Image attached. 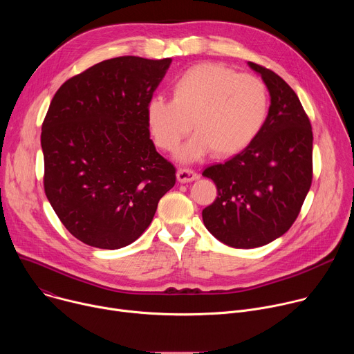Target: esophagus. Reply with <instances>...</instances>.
Masks as SVG:
<instances>
[{"mask_svg":"<svg viewBox=\"0 0 354 354\" xmlns=\"http://www.w3.org/2000/svg\"><path fill=\"white\" fill-rule=\"evenodd\" d=\"M176 179L180 183H187V182H193L196 179H198V174H196L192 169H178L176 172Z\"/></svg>","mask_w":354,"mask_h":354,"instance_id":"esophagus-1","label":"esophagus"}]
</instances>
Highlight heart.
<instances>
[{
	"label": "heart",
	"instance_id": "1",
	"mask_svg": "<svg viewBox=\"0 0 354 354\" xmlns=\"http://www.w3.org/2000/svg\"><path fill=\"white\" fill-rule=\"evenodd\" d=\"M269 109L268 89L252 74L201 63L186 70L174 86V97L157 95L147 105V120L156 144L175 151L193 126L197 131L178 158L194 162L217 149L235 154L261 131Z\"/></svg>",
	"mask_w": 354,
	"mask_h": 354
}]
</instances>
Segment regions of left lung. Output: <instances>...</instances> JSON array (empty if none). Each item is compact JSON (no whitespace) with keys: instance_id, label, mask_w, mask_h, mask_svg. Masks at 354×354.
I'll use <instances>...</instances> for the list:
<instances>
[{"instance_id":"left-lung-1","label":"left lung","mask_w":354,"mask_h":354,"mask_svg":"<svg viewBox=\"0 0 354 354\" xmlns=\"http://www.w3.org/2000/svg\"><path fill=\"white\" fill-rule=\"evenodd\" d=\"M270 95L268 118L243 151L203 171L217 198L201 216L223 243L250 249L286 234L313 182V129L298 96L272 70L248 62Z\"/></svg>"}]
</instances>
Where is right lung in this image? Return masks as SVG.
<instances>
[{"label":"right lung","mask_w":354,"mask_h":354,"mask_svg":"<svg viewBox=\"0 0 354 354\" xmlns=\"http://www.w3.org/2000/svg\"><path fill=\"white\" fill-rule=\"evenodd\" d=\"M172 59L123 56L66 81L41 126L44 192L81 242L119 249L151 224L176 169L149 138L147 105Z\"/></svg>","instance_id":"1"}]
</instances>
